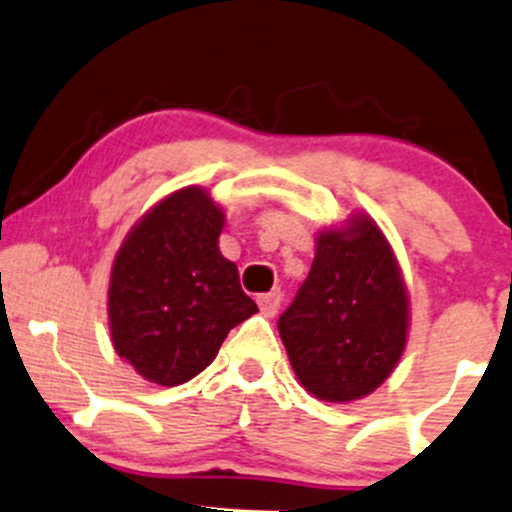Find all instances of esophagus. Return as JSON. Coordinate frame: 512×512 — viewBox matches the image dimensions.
I'll use <instances>...</instances> for the list:
<instances>
[{"label":"esophagus","instance_id":"34e87169","mask_svg":"<svg viewBox=\"0 0 512 512\" xmlns=\"http://www.w3.org/2000/svg\"><path fill=\"white\" fill-rule=\"evenodd\" d=\"M257 305H260L262 315L274 317L276 310H279V305H281V291L274 289L269 293H260V296H257Z\"/></svg>","mask_w":512,"mask_h":512}]
</instances>
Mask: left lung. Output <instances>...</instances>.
<instances>
[{
	"instance_id": "left-lung-1",
	"label": "left lung",
	"mask_w": 512,
	"mask_h": 512,
	"mask_svg": "<svg viewBox=\"0 0 512 512\" xmlns=\"http://www.w3.org/2000/svg\"><path fill=\"white\" fill-rule=\"evenodd\" d=\"M409 298L368 216L317 236L308 279L279 317L291 368L310 395L351 402L383 385L407 344Z\"/></svg>"
}]
</instances>
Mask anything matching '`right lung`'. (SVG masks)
Wrapping results in <instances>:
<instances>
[{
    "label": "right lung",
    "mask_w": 512,
    "mask_h": 512,
    "mask_svg": "<svg viewBox=\"0 0 512 512\" xmlns=\"http://www.w3.org/2000/svg\"><path fill=\"white\" fill-rule=\"evenodd\" d=\"M223 211L202 187L158 202L117 252L108 315L120 358L151 383L202 373L233 327L257 313L238 267L219 252Z\"/></svg>",
    "instance_id": "obj_1"
}]
</instances>
